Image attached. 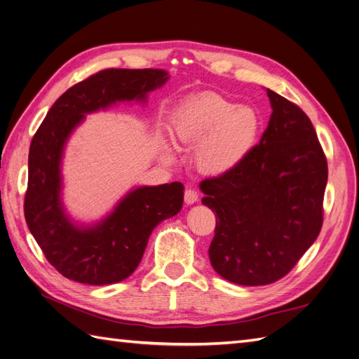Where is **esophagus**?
Returning <instances> with one entry per match:
<instances>
[{
  "label": "esophagus",
  "instance_id": "esophagus-1",
  "mask_svg": "<svg viewBox=\"0 0 359 359\" xmlns=\"http://www.w3.org/2000/svg\"><path fill=\"white\" fill-rule=\"evenodd\" d=\"M198 199H199V193L194 189H186V191H184V201H186L187 205L198 202Z\"/></svg>",
  "mask_w": 359,
  "mask_h": 359
}]
</instances>
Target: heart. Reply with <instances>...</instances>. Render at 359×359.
<instances>
[{
    "label": "heart",
    "mask_w": 359,
    "mask_h": 359,
    "mask_svg": "<svg viewBox=\"0 0 359 359\" xmlns=\"http://www.w3.org/2000/svg\"><path fill=\"white\" fill-rule=\"evenodd\" d=\"M260 119L250 106L217 94H203L189 102L172 124V137L182 148H193V160L208 175L235 169L256 145ZM168 160L172 151L165 149Z\"/></svg>",
    "instance_id": "1"
}]
</instances>
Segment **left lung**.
Here are the masks:
<instances>
[{"instance_id": "left-lung-1", "label": "left lung", "mask_w": 359, "mask_h": 359, "mask_svg": "<svg viewBox=\"0 0 359 359\" xmlns=\"http://www.w3.org/2000/svg\"><path fill=\"white\" fill-rule=\"evenodd\" d=\"M273 114L260 142L231 172L201 182L215 212L212 268L243 286L283 278L316 241L328 165L310 118L266 90Z\"/></svg>"}]
</instances>
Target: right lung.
<instances>
[{
    "label": "right lung",
    "instance_id": "right-lung-1",
    "mask_svg": "<svg viewBox=\"0 0 359 359\" xmlns=\"http://www.w3.org/2000/svg\"><path fill=\"white\" fill-rule=\"evenodd\" d=\"M169 79L158 69H106L73 85L53 103L29 145L24 211L28 229L60 274L83 285H112L132 276L154 227L180 212L181 182L137 187L100 223L74 224L61 202L64 145L86 114L116 102H145Z\"/></svg>",
    "mask_w": 359,
    "mask_h": 359
}]
</instances>
